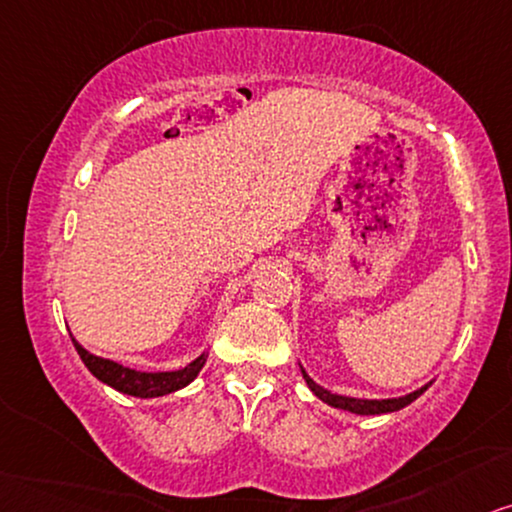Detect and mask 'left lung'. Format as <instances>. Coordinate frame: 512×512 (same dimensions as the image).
I'll list each match as a JSON object with an SVG mask.
<instances>
[{
    "mask_svg": "<svg viewBox=\"0 0 512 512\" xmlns=\"http://www.w3.org/2000/svg\"><path fill=\"white\" fill-rule=\"evenodd\" d=\"M302 375H304V380H307L309 390H312L321 401H326L328 406H335V409L359 413V416H378V413L399 411V409H404V406H409L413 399H418L420 394L428 390V385H425V387H420V390L406 394V397H399V399H354V397H342V394H333V392L323 390V387L316 385L307 373L302 371Z\"/></svg>",
    "mask_w": 512,
    "mask_h": 512,
    "instance_id": "obj_1",
    "label": "left lung"
}]
</instances>
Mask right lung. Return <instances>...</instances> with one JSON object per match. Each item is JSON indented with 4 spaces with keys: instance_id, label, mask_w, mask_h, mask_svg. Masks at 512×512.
<instances>
[{
    "instance_id": "right-lung-1",
    "label": "right lung",
    "mask_w": 512,
    "mask_h": 512,
    "mask_svg": "<svg viewBox=\"0 0 512 512\" xmlns=\"http://www.w3.org/2000/svg\"><path fill=\"white\" fill-rule=\"evenodd\" d=\"M73 345L80 354V359L84 361V366L92 371V375L101 380V383L111 385L113 390H118L122 394H132V397H163V394L177 392L181 387H186L196 378L200 368L205 364V354H200L196 361H191L189 366L179 368V371H165V373H141L134 371V368H127L122 364H115L111 359H101L89 354L82 345H77L73 340Z\"/></svg>"
}]
</instances>
